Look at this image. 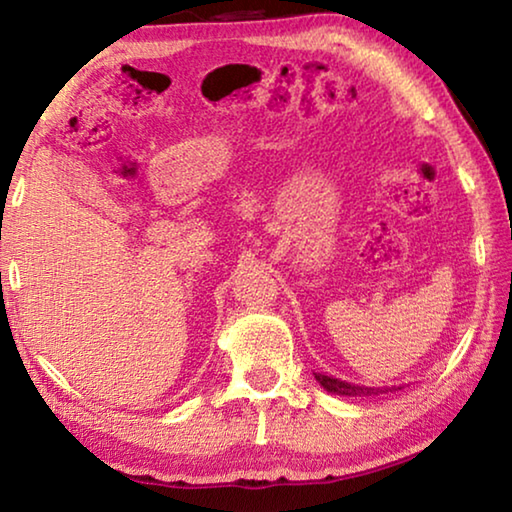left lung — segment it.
Returning a JSON list of instances; mask_svg holds the SVG:
<instances>
[{
	"label": "left lung",
	"mask_w": 512,
	"mask_h": 512,
	"mask_svg": "<svg viewBox=\"0 0 512 512\" xmlns=\"http://www.w3.org/2000/svg\"><path fill=\"white\" fill-rule=\"evenodd\" d=\"M314 377H316L318 384L325 388L327 393H336V395L361 397V395H379V393L391 391V388H363V386H354V384H348V381H341V379H336V377L320 375V372H314Z\"/></svg>",
	"instance_id": "8db88e82"
}]
</instances>
